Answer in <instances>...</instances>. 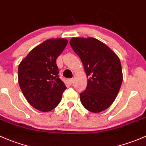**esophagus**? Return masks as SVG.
<instances>
[{"instance_id":"34e87169","label":"esophagus","mask_w":146,"mask_h":146,"mask_svg":"<svg viewBox=\"0 0 146 146\" xmlns=\"http://www.w3.org/2000/svg\"><path fill=\"white\" fill-rule=\"evenodd\" d=\"M68 82L69 85H72L73 82V79H68Z\"/></svg>"}]
</instances>
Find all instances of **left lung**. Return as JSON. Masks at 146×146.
<instances>
[{
  "instance_id": "left-lung-1",
  "label": "left lung",
  "mask_w": 146,
  "mask_h": 146,
  "mask_svg": "<svg viewBox=\"0 0 146 146\" xmlns=\"http://www.w3.org/2000/svg\"><path fill=\"white\" fill-rule=\"evenodd\" d=\"M70 45L83 64L87 85L80 94L82 106L92 113L107 109L115 99L122 82L119 57L94 38H73Z\"/></svg>"
}]
</instances>
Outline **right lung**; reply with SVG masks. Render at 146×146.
<instances>
[{
    "label": "right lung",
    "mask_w": 146,
    "mask_h": 146,
    "mask_svg": "<svg viewBox=\"0 0 146 146\" xmlns=\"http://www.w3.org/2000/svg\"><path fill=\"white\" fill-rule=\"evenodd\" d=\"M68 43L64 38L49 39L33 48L18 68L19 85L26 99L42 112L56 108L65 91L56 60Z\"/></svg>",
    "instance_id": "add662e5"
}]
</instances>
